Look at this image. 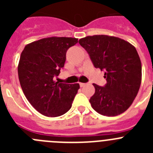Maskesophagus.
<instances>
[{
    "mask_svg": "<svg viewBox=\"0 0 153 153\" xmlns=\"http://www.w3.org/2000/svg\"><path fill=\"white\" fill-rule=\"evenodd\" d=\"M79 86H80V87H83L84 86H86V83H79Z\"/></svg>",
    "mask_w": 153,
    "mask_h": 153,
    "instance_id": "34e87169",
    "label": "esophagus"
}]
</instances>
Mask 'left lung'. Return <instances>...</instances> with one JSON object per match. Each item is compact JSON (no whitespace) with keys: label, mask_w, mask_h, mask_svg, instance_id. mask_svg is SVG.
Wrapping results in <instances>:
<instances>
[{"label":"left lung","mask_w":153,"mask_h":153,"mask_svg":"<svg viewBox=\"0 0 153 153\" xmlns=\"http://www.w3.org/2000/svg\"><path fill=\"white\" fill-rule=\"evenodd\" d=\"M96 68L105 70L107 83H93L95 93L90 99L93 109L103 116L116 117L129 109L137 96L142 81L141 60L136 49L126 40L109 35L80 39Z\"/></svg>","instance_id":"8db88e82"}]
</instances>
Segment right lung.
Masks as SVG:
<instances>
[{
	"mask_svg": "<svg viewBox=\"0 0 153 153\" xmlns=\"http://www.w3.org/2000/svg\"><path fill=\"white\" fill-rule=\"evenodd\" d=\"M78 43L77 38L51 36L25 46L17 71L21 88L30 103L46 117L67 113L79 89V83H59L53 80L64 66L66 53Z\"/></svg>",
	"mask_w": 153,
	"mask_h": 153,
	"instance_id": "obj_1",
	"label": "right lung"
}]
</instances>
